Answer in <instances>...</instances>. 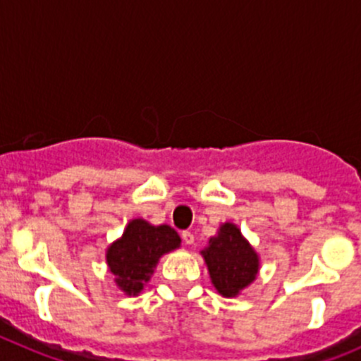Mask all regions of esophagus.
I'll return each mask as SVG.
<instances>
[{"label": "esophagus", "mask_w": 361, "mask_h": 361, "mask_svg": "<svg viewBox=\"0 0 361 361\" xmlns=\"http://www.w3.org/2000/svg\"><path fill=\"white\" fill-rule=\"evenodd\" d=\"M181 238H183V242L187 245L194 244V235H192V231H183V233H181Z\"/></svg>", "instance_id": "esophagus-1"}]
</instances>
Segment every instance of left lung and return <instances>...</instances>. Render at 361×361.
Listing matches in <instances>:
<instances>
[{
	"label": "left lung",
	"mask_w": 361,
	"mask_h": 361,
	"mask_svg": "<svg viewBox=\"0 0 361 361\" xmlns=\"http://www.w3.org/2000/svg\"><path fill=\"white\" fill-rule=\"evenodd\" d=\"M215 290L235 298L249 287L258 274L260 258L233 222H224L217 235L201 251Z\"/></svg>",
	"instance_id": "1"
}]
</instances>
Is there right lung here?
<instances>
[{
	"mask_svg": "<svg viewBox=\"0 0 361 361\" xmlns=\"http://www.w3.org/2000/svg\"><path fill=\"white\" fill-rule=\"evenodd\" d=\"M181 238L167 224L153 226L144 219L128 222L123 237L106 249V264L126 295H139L165 252L180 247Z\"/></svg>",
	"mask_w": 361,
	"mask_h": 361,
	"instance_id": "1",
	"label": "right lung"
}]
</instances>
